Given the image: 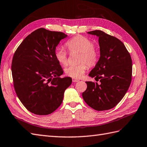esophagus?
Segmentation results:
<instances>
[{
	"mask_svg": "<svg viewBox=\"0 0 147 147\" xmlns=\"http://www.w3.org/2000/svg\"><path fill=\"white\" fill-rule=\"evenodd\" d=\"M72 81H73V82H74V83H76V82L79 81L80 80H78V79H76V78H73V79H72Z\"/></svg>",
	"mask_w": 147,
	"mask_h": 147,
	"instance_id": "esophagus-1",
	"label": "esophagus"
}]
</instances>
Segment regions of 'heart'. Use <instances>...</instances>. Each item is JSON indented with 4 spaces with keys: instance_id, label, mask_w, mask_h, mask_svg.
<instances>
[{
    "instance_id": "obj_1",
    "label": "heart",
    "mask_w": 147,
    "mask_h": 147,
    "mask_svg": "<svg viewBox=\"0 0 147 147\" xmlns=\"http://www.w3.org/2000/svg\"><path fill=\"white\" fill-rule=\"evenodd\" d=\"M65 45L70 52L80 53L78 64L67 66L64 72L68 76L79 78L84 74L88 66L91 67L97 64L99 59L98 51L94 48V44L89 38L83 36H78L68 40ZM56 59L60 64L65 66L67 64V54L64 49L57 48L54 52Z\"/></svg>"
}]
</instances>
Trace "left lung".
I'll return each instance as SVG.
<instances>
[{
	"mask_svg": "<svg viewBox=\"0 0 147 147\" xmlns=\"http://www.w3.org/2000/svg\"><path fill=\"white\" fill-rule=\"evenodd\" d=\"M88 34L99 37L100 57L89 76L100 80V84L86 81L82 94L87 105L97 111L108 110L117 106L127 93L131 81L132 61L124 44L102 30Z\"/></svg>",
	"mask_w": 147,
	"mask_h": 147,
	"instance_id": "obj_1",
	"label": "left lung"
}]
</instances>
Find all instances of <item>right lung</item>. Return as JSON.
<instances>
[{"mask_svg":"<svg viewBox=\"0 0 147 147\" xmlns=\"http://www.w3.org/2000/svg\"><path fill=\"white\" fill-rule=\"evenodd\" d=\"M66 37L62 32L39 28L24 39L13 54V87L22 105L34 114L52 113L72 83L70 77H59L63 70L54 56L56 46Z\"/></svg>","mask_w":147,"mask_h":147,"instance_id":"add662e5","label":"right lung"}]
</instances>
